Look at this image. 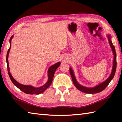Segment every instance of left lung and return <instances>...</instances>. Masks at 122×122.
Here are the masks:
<instances>
[{
  "label": "left lung",
  "instance_id": "8db88e82",
  "mask_svg": "<svg viewBox=\"0 0 122 122\" xmlns=\"http://www.w3.org/2000/svg\"><path fill=\"white\" fill-rule=\"evenodd\" d=\"M108 37L109 44H110L111 49H112V51H113L114 57H113L112 71H111L110 75L109 76V77L107 78L106 81L102 82V83H100V84H98V85H97L96 86H95V87H93V88H88V87H86V86H82L81 85V84L78 83L77 81H76L75 75H74L73 71L72 70L71 68H70L69 69L70 73H71V78H72V80H73V82L74 84V86H76V88L78 89V90L81 91L82 92H85V93H86V94H95V93H98V92H102V91H103V90L106 89L107 86H108V84H109V83H110V81L112 80L113 77H114L116 70V66H117L116 53L115 47L113 45L112 41L111 40V36L110 35H108Z\"/></svg>",
  "mask_w": 122,
  "mask_h": 122
}]
</instances>
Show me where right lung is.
Masks as SVG:
<instances>
[{
  "mask_svg": "<svg viewBox=\"0 0 122 122\" xmlns=\"http://www.w3.org/2000/svg\"><path fill=\"white\" fill-rule=\"evenodd\" d=\"M13 36H12L10 39V46L9 50L7 51V55H6V62L7 65V71H8V73H9V75L10 76V79H11V80L12 81V83H13L14 85L16 86V87L19 88L20 90L22 91V92H25V93L27 94H30V95H33V94L38 95V94L42 93V92H45V91L46 90L51 84V82H52L53 78L54 77V73L55 71H56V69L59 67V66L61 64L60 62H59L54 64V65L51 66V67L49 68V69L48 71V81H47V82L44 84V86H41L40 87L36 88L31 86L23 85V84H21L19 83H18V82L13 77V76H12L11 73H10L9 61H8V57H9V54L10 51V49H11V40L13 38Z\"/></svg>",
  "mask_w": 122,
  "mask_h": 122,
  "instance_id": "add662e5",
  "label": "right lung"
}]
</instances>
